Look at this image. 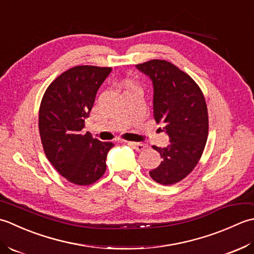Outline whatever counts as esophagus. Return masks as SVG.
Segmentation results:
<instances>
[{"label": "esophagus", "mask_w": 254, "mask_h": 254, "mask_svg": "<svg viewBox=\"0 0 254 254\" xmlns=\"http://www.w3.org/2000/svg\"><path fill=\"white\" fill-rule=\"evenodd\" d=\"M128 143L130 144L131 147H133L134 149H136L137 151H142V150L147 147L146 144H143V143H139V142H131V141H129Z\"/></svg>", "instance_id": "1"}]
</instances>
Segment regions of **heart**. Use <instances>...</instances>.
Returning a JSON list of instances; mask_svg holds the SVG:
<instances>
[{
  "label": "heart",
  "instance_id": "heart-1",
  "mask_svg": "<svg viewBox=\"0 0 254 254\" xmlns=\"http://www.w3.org/2000/svg\"><path fill=\"white\" fill-rule=\"evenodd\" d=\"M130 87H131V84H130Z\"/></svg>",
  "mask_w": 254,
  "mask_h": 254
}]
</instances>
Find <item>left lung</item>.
I'll return each instance as SVG.
<instances>
[{"instance_id":"obj_1","label":"left lung","mask_w":254,"mask_h":254,"mask_svg":"<svg viewBox=\"0 0 254 254\" xmlns=\"http://www.w3.org/2000/svg\"><path fill=\"white\" fill-rule=\"evenodd\" d=\"M136 68L153 86V117L168 134V147H156L162 162L150 171L153 181L171 185L186 178L197 164L208 136V114L194 80L165 60H150Z\"/></svg>"}]
</instances>
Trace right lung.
<instances>
[{
	"label": "right lung",
	"instance_id": "obj_1",
	"mask_svg": "<svg viewBox=\"0 0 254 254\" xmlns=\"http://www.w3.org/2000/svg\"><path fill=\"white\" fill-rule=\"evenodd\" d=\"M112 68L76 65L46 90L39 108V133L46 157L71 183L90 185L102 178L113 142H102L83 129L96 93Z\"/></svg>",
	"mask_w": 254,
	"mask_h": 254
}]
</instances>
